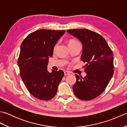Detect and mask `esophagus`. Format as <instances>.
Returning a JSON list of instances; mask_svg holds the SVG:
<instances>
[{"instance_id": "esophagus-1", "label": "esophagus", "mask_w": 127, "mask_h": 127, "mask_svg": "<svg viewBox=\"0 0 127 127\" xmlns=\"http://www.w3.org/2000/svg\"><path fill=\"white\" fill-rule=\"evenodd\" d=\"M64 75H65V76H66V75H70V72H69V71H65L64 72Z\"/></svg>"}]
</instances>
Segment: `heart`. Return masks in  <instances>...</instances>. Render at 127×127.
<instances>
[{"label":"heart","mask_w":127,"mask_h":127,"mask_svg":"<svg viewBox=\"0 0 127 127\" xmlns=\"http://www.w3.org/2000/svg\"><path fill=\"white\" fill-rule=\"evenodd\" d=\"M78 42V41H77L76 40H75L71 39V40H70L69 41V42H68V44H72V43H75V42ZM56 47H57V45H56V46H55V48H56Z\"/></svg>","instance_id":"b5f03b06"}]
</instances>
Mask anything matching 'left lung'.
<instances>
[{
    "label": "left lung",
    "instance_id": "left-lung-1",
    "mask_svg": "<svg viewBox=\"0 0 127 127\" xmlns=\"http://www.w3.org/2000/svg\"><path fill=\"white\" fill-rule=\"evenodd\" d=\"M81 42V59L86 64V76L75 75L72 87L75 96L83 100L93 99L103 92L114 72V55L106 40L100 35L86 29L66 31Z\"/></svg>",
    "mask_w": 127,
    "mask_h": 127
}]
</instances>
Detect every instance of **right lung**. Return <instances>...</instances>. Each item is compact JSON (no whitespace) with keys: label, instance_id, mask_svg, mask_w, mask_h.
<instances>
[{"label":"right lung","instance_id":"obj_1","mask_svg":"<svg viewBox=\"0 0 127 127\" xmlns=\"http://www.w3.org/2000/svg\"><path fill=\"white\" fill-rule=\"evenodd\" d=\"M65 31L40 29L29 34L21 46L18 59L21 77L32 95L49 100L56 95L64 72L47 71L48 58Z\"/></svg>","mask_w":127,"mask_h":127}]
</instances>
